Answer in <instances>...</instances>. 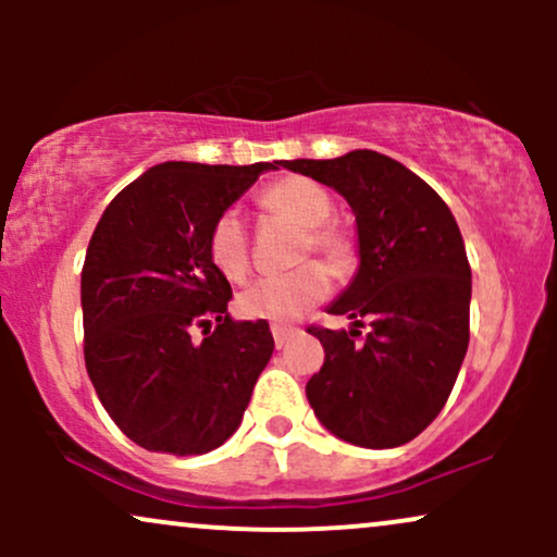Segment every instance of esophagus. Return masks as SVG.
<instances>
[{"label": "esophagus", "mask_w": 557, "mask_h": 557, "mask_svg": "<svg viewBox=\"0 0 557 557\" xmlns=\"http://www.w3.org/2000/svg\"><path fill=\"white\" fill-rule=\"evenodd\" d=\"M298 327H293V324H272V335H274V345L277 348H283V345L290 341L293 335H296Z\"/></svg>", "instance_id": "esophagus-1"}]
</instances>
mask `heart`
<instances>
[{"label": "heart", "instance_id": "heart-1", "mask_svg": "<svg viewBox=\"0 0 557 557\" xmlns=\"http://www.w3.org/2000/svg\"><path fill=\"white\" fill-rule=\"evenodd\" d=\"M259 207L267 214L283 216L304 227L298 240V259L319 253L335 272H343L354 261V246L341 230L327 225L335 203L322 185L309 177H283L267 185L259 196ZM209 259L227 280H243L251 267V235L235 209H225L212 222L207 238ZM330 290V272L319 261H304L296 270L270 274L243 287L235 298V309L246 319L290 322L306 309L319 304Z\"/></svg>", "mask_w": 557, "mask_h": 557}]
</instances>
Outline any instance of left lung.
<instances>
[{"instance_id":"left-lung-1","label":"left lung","mask_w":557,"mask_h":557,"mask_svg":"<svg viewBox=\"0 0 557 557\" xmlns=\"http://www.w3.org/2000/svg\"><path fill=\"white\" fill-rule=\"evenodd\" d=\"M283 168L330 185L354 209L361 264L330 314L370 324L363 338L311 324L324 363L306 398L345 443H411L443 411L469 348L471 267L456 216L419 175L369 149Z\"/></svg>"}]
</instances>
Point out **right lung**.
<instances>
[{"mask_svg":"<svg viewBox=\"0 0 557 557\" xmlns=\"http://www.w3.org/2000/svg\"><path fill=\"white\" fill-rule=\"evenodd\" d=\"M280 162H164L101 214L81 272L83 356L96 395L133 443L201 456L238 430L274 341L233 322L209 259L212 222Z\"/></svg>","mask_w":557,"mask_h":557,"instance_id":"right-lung-1","label":"right lung"}]
</instances>
